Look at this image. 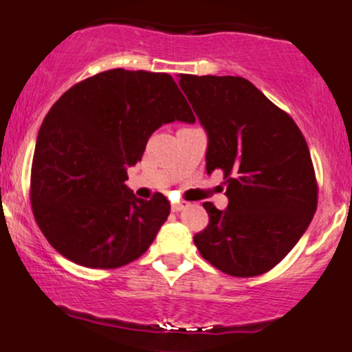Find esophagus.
Listing matches in <instances>:
<instances>
[{"label": "esophagus", "mask_w": 352, "mask_h": 352, "mask_svg": "<svg viewBox=\"0 0 352 352\" xmlns=\"http://www.w3.org/2000/svg\"><path fill=\"white\" fill-rule=\"evenodd\" d=\"M184 208H187L185 201H175V204H172V212H182Z\"/></svg>", "instance_id": "1"}]
</instances>
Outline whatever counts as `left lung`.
<instances>
[{
  "label": "left lung",
  "instance_id": "obj_1",
  "mask_svg": "<svg viewBox=\"0 0 352 352\" xmlns=\"http://www.w3.org/2000/svg\"><path fill=\"white\" fill-rule=\"evenodd\" d=\"M208 134L207 173L223 172L227 210L205 201L208 225L193 236L208 263L236 278L274 268L318 207V182L300 127L248 79L180 74Z\"/></svg>",
  "mask_w": 352,
  "mask_h": 352
}]
</instances>
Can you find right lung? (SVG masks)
<instances>
[{
  "instance_id": "add662e5",
  "label": "right lung",
  "mask_w": 352,
  "mask_h": 352,
  "mask_svg": "<svg viewBox=\"0 0 352 352\" xmlns=\"http://www.w3.org/2000/svg\"><path fill=\"white\" fill-rule=\"evenodd\" d=\"M193 122L170 74L109 69L74 84L44 117L30 197L54 250L86 268H119L147 252L170 213L162 193L137 199L127 168L162 124Z\"/></svg>"
}]
</instances>
